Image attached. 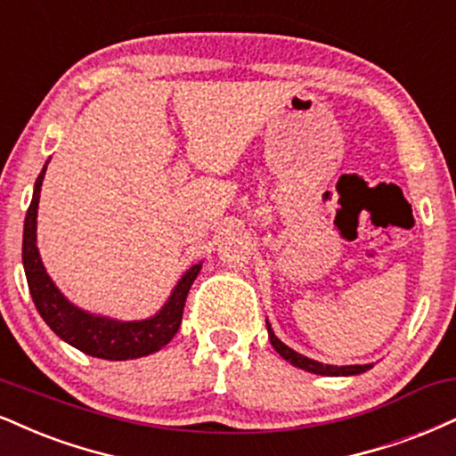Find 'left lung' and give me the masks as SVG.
<instances>
[{"mask_svg": "<svg viewBox=\"0 0 456 456\" xmlns=\"http://www.w3.org/2000/svg\"><path fill=\"white\" fill-rule=\"evenodd\" d=\"M267 322V321H265ZM267 333H270V342L272 346L276 348V353L282 356L284 361H289L290 365L299 367V370H305L310 371V374H318V376H356V374H363V371L371 370V363L367 365H325V363H318V361H312L308 356L295 353L293 348H289L287 344H282L281 339L273 336L270 322H267Z\"/></svg>", "mask_w": 456, "mask_h": 456, "instance_id": "8db88e82", "label": "left lung"}]
</instances>
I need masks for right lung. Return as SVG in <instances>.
I'll use <instances>...</instances> for the list:
<instances>
[{"label":"right lung","instance_id":"obj_1","mask_svg":"<svg viewBox=\"0 0 456 456\" xmlns=\"http://www.w3.org/2000/svg\"><path fill=\"white\" fill-rule=\"evenodd\" d=\"M44 174H46V166L36 180L34 200L27 210L23 232V265L27 284H29L31 299H34L44 322L69 346L82 350L85 354L97 356V359L127 361L161 350L180 329L186 295H189L191 284L201 270V263L184 272L166 305L146 321H114V318L97 316L76 308L71 301L63 297L61 290L54 287L51 276L44 270L40 252H37V204H40Z\"/></svg>","mask_w":456,"mask_h":456}]
</instances>
